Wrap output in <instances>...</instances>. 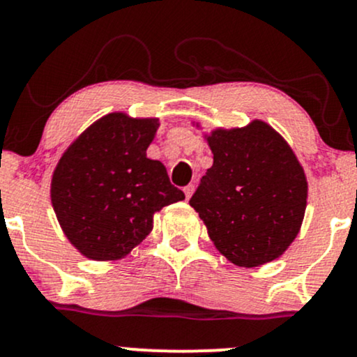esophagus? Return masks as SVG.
Listing matches in <instances>:
<instances>
[{
    "label": "esophagus",
    "mask_w": 357,
    "mask_h": 357,
    "mask_svg": "<svg viewBox=\"0 0 357 357\" xmlns=\"http://www.w3.org/2000/svg\"><path fill=\"white\" fill-rule=\"evenodd\" d=\"M184 195H186V199H190L191 198V195H192V191H195V184H188L186 188H184Z\"/></svg>",
    "instance_id": "esophagus-1"
}]
</instances>
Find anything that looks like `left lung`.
Segmentation results:
<instances>
[{"label":"left lung","instance_id":"1","mask_svg":"<svg viewBox=\"0 0 357 357\" xmlns=\"http://www.w3.org/2000/svg\"><path fill=\"white\" fill-rule=\"evenodd\" d=\"M213 166L190 204L221 255L238 267L275 260L301 230L307 179L285 139L261 121L208 136Z\"/></svg>","mask_w":357,"mask_h":357}]
</instances>
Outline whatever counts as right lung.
<instances>
[{
	"label": "right lung",
	"instance_id": "right-lung-1",
	"mask_svg": "<svg viewBox=\"0 0 357 357\" xmlns=\"http://www.w3.org/2000/svg\"><path fill=\"white\" fill-rule=\"evenodd\" d=\"M158 127V119L107 114L60 158L52 178V204L61 230L82 255L126 257L153 230L155 211L184 199L165 165L146 155Z\"/></svg>",
	"mask_w": 357,
	"mask_h": 357
}]
</instances>
